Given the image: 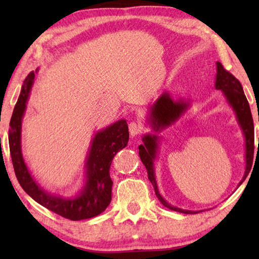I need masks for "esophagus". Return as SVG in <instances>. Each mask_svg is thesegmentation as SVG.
<instances>
[{
    "mask_svg": "<svg viewBox=\"0 0 259 259\" xmlns=\"http://www.w3.org/2000/svg\"><path fill=\"white\" fill-rule=\"evenodd\" d=\"M144 130H145V126H144V123L140 120L131 121L129 123V133L131 137H137Z\"/></svg>",
    "mask_w": 259,
    "mask_h": 259,
    "instance_id": "34e87169",
    "label": "esophagus"
}]
</instances>
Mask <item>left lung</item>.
Masks as SVG:
<instances>
[{"mask_svg":"<svg viewBox=\"0 0 259 259\" xmlns=\"http://www.w3.org/2000/svg\"><path fill=\"white\" fill-rule=\"evenodd\" d=\"M216 89L222 90L225 94L227 100L232 105L236 113V117H238L239 123L241 128L243 130L244 137H245V159H247V168H245V175L243 177V181L247 177V175L250 171L251 164H252V154H253V147H255V134H253V120L250 112V107H249V103L245 95L243 93L242 85H241L240 81L236 78L233 74L226 71L224 66L221 63H217V75H216ZM187 108V104L179 102L175 103L169 97L168 94L162 95L161 97L157 99L154 108H153V117H154V128L159 130V126L169 125L171 122L177 120L179 115ZM144 140V145L139 146V156L140 160L146 166L147 176L150 182L153 184L154 187L155 194L160 202L164 205V207L174 210V211L183 212V213H195V211H188V210H183L179 208H175L170 205L160 195L159 191H157L155 176H154V168H153V160L155 157L156 153V137L155 136H145ZM259 143V138H258Z\"/></svg>","mask_w":259,"mask_h":259,"instance_id":"8db88e82","label":"left lung"}]
</instances>
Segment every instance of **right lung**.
I'll list each match as a JSON object with an SVG mask.
<instances>
[{
  "instance_id": "add662e5",
  "label": "right lung",
  "mask_w": 259,
  "mask_h": 259,
  "mask_svg": "<svg viewBox=\"0 0 259 259\" xmlns=\"http://www.w3.org/2000/svg\"><path fill=\"white\" fill-rule=\"evenodd\" d=\"M34 76L35 74L30 72L25 78L10 120L9 147L16 177L30 198L61 217L71 221H81L98 216L107 208L112 200L113 182L109 176V168L113 157L129 142L128 124L124 120L117 121L95 136L85 165L87 183L80 195L73 199H63L47 194L33 181L24 162L20 148L21 119Z\"/></svg>"
}]
</instances>
